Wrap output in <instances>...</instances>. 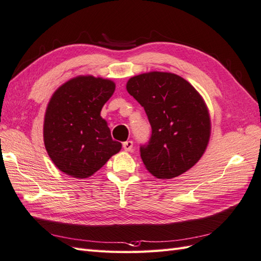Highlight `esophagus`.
<instances>
[{
  "instance_id": "1",
  "label": "esophagus",
  "mask_w": 261,
  "mask_h": 261,
  "mask_svg": "<svg viewBox=\"0 0 261 261\" xmlns=\"http://www.w3.org/2000/svg\"><path fill=\"white\" fill-rule=\"evenodd\" d=\"M122 147H123V149H124L125 151H131L132 148H133V142H132L131 140L125 141V142H123Z\"/></svg>"
}]
</instances>
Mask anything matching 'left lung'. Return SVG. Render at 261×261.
Returning <instances> with one entry per match:
<instances>
[{
    "mask_svg": "<svg viewBox=\"0 0 261 261\" xmlns=\"http://www.w3.org/2000/svg\"><path fill=\"white\" fill-rule=\"evenodd\" d=\"M126 90L151 125L149 141L140 145L145 168L156 178L171 179L195 166L210 138L209 113L197 90L167 72L133 76Z\"/></svg>",
    "mask_w": 261,
    "mask_h": 261,
    "instance_id": "1",
    "label": "left lung"
}]
</instances>
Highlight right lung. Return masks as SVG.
<instances>
[{"mask_svg":"<svg viewBox=\"0 0 261 261\" xmlns=\"http://www.w3.org/2000/svg\"><path fill=\"white\" fill-rule=\"evenodd\" d=\"M114 89L110 80L79 76L52 95L44 118V144L62 172L73 178H88L120 151L121 143L113 140L100 116Z\"/></svg>","mask_w":261,"mask_h":261,"instance_id":"1","label":"right lung"}]
</instances>
